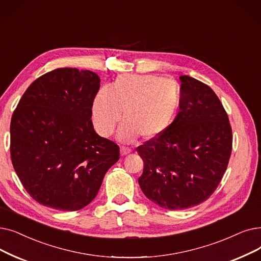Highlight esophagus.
<instances>
[{"mask_svg":"<svg viewBox=\"0 0 261 261\" xmlns=\"http://www.w3.org/2000/svg\"><path fill=\"white\" fill-rule=\"evenodd\" d=\"M131 152V150L129 148H127V147H121L120 148V154L123 156V155H127Z\"/></svg>","mask_w":261,"mask_h":261,"instance_id":"1","label":"esophagus"}]
</instances>
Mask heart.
Instances as JSON below:
<instances>
[{"label":"heart","mask_w":261,"mask_h":261,"mask_svg":"<svg viewBox=\"0 0 261 261\" xmlns=\"http://www.w3.org/2000/svg\"><path fill=\"white\" fill-rule=\"evenodd\" d=\"M181 94L176 81L154 74L118 75L110 87L98 90L92 107L96 131L108 138L120 120L118 139L132 143L139 137L152 141L173 124Z\"/></svg>","instance_id":"1"}]
</instances>
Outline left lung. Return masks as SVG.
<instances>
[{"label": "left lung", "mask_w": 261, "mask_h": 261, "mask_svg": "<svg viewBox=\"0 0 261 261\" xmlns=\"http://www.w3.org/2000/svg\"><path fill=\"white\" fill-rule=\"evenodd\" d=\"M181 101L163 135L139 146L144 161L139 185L159 207L182 210L208 199L227 168L232 133L227 113L206 84L179 76Z\"/></svg>", "instance_id": "obj_1"}]
</instances>
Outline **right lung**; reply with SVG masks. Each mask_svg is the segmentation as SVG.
I'll return each instance as SVG.
<instances>
[{
  "label": "right lung",
  "instance_id": "right-lung-1",
  "mask_svg": "<svg viewBox=\"0 0 261 261\" xmlns=\"http://www.w3.org/2000/svg\"><path fill=\"white\" fill-rule=\"evenodd\" d=\"M96 72L59 68L34 81L10 122V156L28 193L55 210L75 211L92 201L119 147L96 133L92 107Z\"/></svg>",
  "mask_w": 261,
  "mask_h": 261
}]
</instances>
